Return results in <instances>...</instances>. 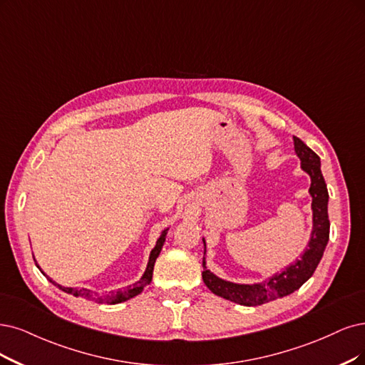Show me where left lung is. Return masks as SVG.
Here are the masks:
<instances>
[{
    "label": "left lung",
    "mask_w": 365,
    "mask_h": 365,
    "mask_svg": "<svg viewBox=\"0 0 365 365\" xmlns=\"http://www.w3.org/2000/svg\"><path fill=\"white\" fill-rule=\"evenodd\" d=\"M296 155L301 159V167L312 178L309 194L313 197V233L301 260L289 266L286 271L277 274L259 284H235L215 277L205 267L201 272L207 289L221 298L245 307H257L275 301L298 290L312 277L322 259L329 240L328 218V190L320 171V158L302 140L293 137ZM206 247V244H205Z\"/></svg>",
    "instance_id": "obj_1"
}]
</instances>
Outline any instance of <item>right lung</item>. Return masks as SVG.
Masks as SVG:
<instances>
[{"mask_svg":"<svg viewBox=\"0 0 365 365\" xmlns=\"http://www.w3.org/2000/svg\"><path fill=\"white\" fill-rule=\"evenodd\" d=\"M165 235H167V232H164V233L160 235V237H159L158 242H156V247L152 250L150 259H148V264H147V269H145V272H144L143 278H141L138 282H135V284H133L132 287H128V289H123V290H117L114 294L108 296V298H102V296H99V298H96V296L93 294V292H90V290H87V289L76 290V289H72V287H63V286L57 284V282H53L52 279H49V281L52 282V284H56L58 289H61L63 292L71 293V294H73V296H81V298H84V299H87V301H94V302H99V304H101V302H102V304H103V302H106V304L125 302V301H128L129 298H133V296L140 294L145 286L150 284L152 277H153V266H155V262H156L158 255H159V252H160V250H162V245H164V242H165Z\"/></svg>","mask_w":365,"mask_h":365,"instance_id":"add662e5","label":"right lung"}]
</instances>
